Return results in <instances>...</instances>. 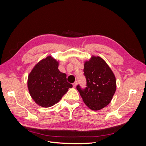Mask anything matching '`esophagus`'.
<instances>
[{"mask_svg":"<svg viewBox=\"0 0 146 146\" xmlns=\"http://www.w3.org/2000/svg\"><path fill=\"white\" fill-rule=\"evenodd\" d=\"M77 82L76 81V82H75L73 83V86H74V88H76V86H77Z\"/></svg>","mask_w":146,"mask_h":146,"instance_id":"esophagus-1","label":"esophagus"}]
</instances>
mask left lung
<instances>
[{
	"mask_svg": "<svg viewBox=\"0 0 146 146\" xmlns=\"http://www.w3.org/2000/svg\"><path fill=\"white\" fill-rule=\"evenodd\" d=\"M86 87L77 86L85 104L92 110H99L111 102L116 91V78L111 69L99 56H92L84 65Z\"/></svg>",
	"mask_w": 146,
	"mask_h": 146,
	"instance_id": "left-lung-1",
	"label": "left lung"
}]
</instances>
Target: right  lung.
Returning a JSON list of instances; mask_svg holds the SVG:
<instances>
[{
  "label": "right lung",
  "instance_id": "add662e5",
  "mask_svg": "<svg viewBox=\"0 0 146 146\" xmlns=\"http://www.w3.org/2000/svg\"><path fill=\"white\" fill-rule=\"evenodd\" d=\"M58 62L50 56L35 66L28 77L30 94L42 107H50L60 100L72 85L67 82L66 74L58 69Z\"/></svg>",
  "mask_w": 146,
  "mask_h": 146
}]
</instances>
